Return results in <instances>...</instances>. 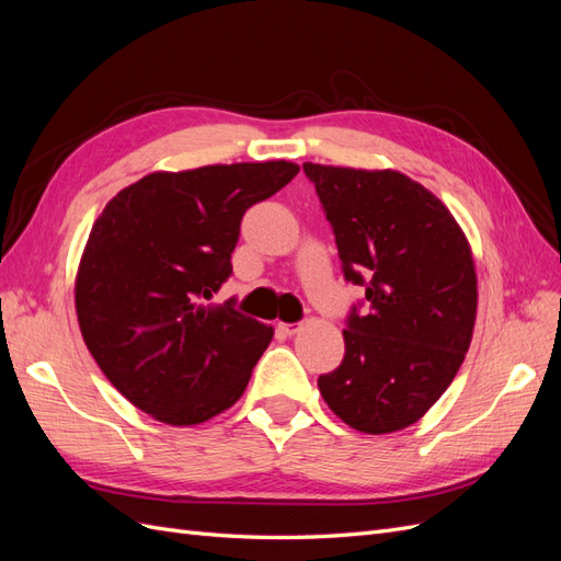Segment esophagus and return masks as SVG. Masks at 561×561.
<instances>
[{
  "label": "esophagus",
  "mask_w": 561,
  "mask_h": 561,
  "mask_svg": "<svg viewBox=\"0 0 561 561\" xmlns=\"http://www.w3.org/2000/svg\"><path fill=\"white\" fill-rule=\"evenodd\" d=\"M278 332L285 336H293L299 332V322H278Z\"/></svg>",
  "instance_id": "esophagus-1"
}]
</instances>
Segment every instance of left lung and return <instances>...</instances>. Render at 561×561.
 Masks as SVG:
<instances>
[{
    "label": "left lung",
    "instance_id": "obj_1",
    "mask_svg": "<svg viewBox=\"0 0 561 561\" xmlns=\"http://www.w3.org/2000/svg\"><path fill=\"white\" fill-rule=\"evenodd\" d=\"M332 225L346 280L365 285L344 360L318 379L351 428L412 426L445 393L470 348L478 274L463 229L426 186L398 171L304 163Z\"/></svg>",
    "mask_w": 561,
    "mask_h": 561
}]
</instances>
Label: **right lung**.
<instances>
[{
    "instance_id": "obj_1",
    "label": "right lung",
    "mask_w": 561,
    "mask_h": 561,
    "mask_svg": "<svg viewBox=\"0 0 561 561\" xmlns=\"http://www.w3.org/2000/svg\"><path fill=\"white\" fill-rule=\"evenodd\" d=\"M299 173L290 161L149 173L100 213L75 307L103 375L168 426H196L243 396L274 328L213 295L231 276L241 219Z\"/></svg>"
}]
</instances>
